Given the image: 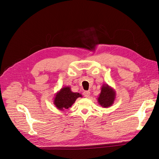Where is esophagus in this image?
I'll use <instances>...</instances> for the list:
<instances>
[{
  "instance_id": "esophagus-1",
  "label": "esophagus",
  "mask_w": 159,
  "mask_h": 159,
  "mask_svg": "<svg viewBox=\"0 0 159 159\" xmlns=\"http://www.w3.org/2000/svg\"><path fill=\"white\" fill-rule=\"evenodd\" d=\"M84 97H85V98H89V95H90V91H85L84 92Z\"/></svg>"
}]
</instances>
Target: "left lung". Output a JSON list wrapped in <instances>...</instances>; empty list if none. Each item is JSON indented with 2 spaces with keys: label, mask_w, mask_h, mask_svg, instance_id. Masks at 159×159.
Returning <instances> with one entry per match:
<instances>
[{
  "label": "left lung",
  "mask_w": 159,
  "mask_h": 159,
  "mask_svg": "<svg viewBox=\"0 0 159 159\" xmlns=\"http://www.w3.org/2000/svg\"><path fill=\"white\" fill-rule=\"evenodd\" d=\"M116 93L113 88L108 84H103L101 89V93L98 98V102L101 106L104 108H108L113 104Z\"/></svg>",
  "instance_id": "1"
}]
</instances>
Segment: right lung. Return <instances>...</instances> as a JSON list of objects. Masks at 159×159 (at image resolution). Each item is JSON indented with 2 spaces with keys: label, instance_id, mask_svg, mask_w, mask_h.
I'll return each instance as SVG.
<instances>
[{
  "label": "right lung",
  "instance_id": "obj_1",
  "mask_svg": "<svg viewBox=\"0 0 159 159\" xmlns=\"http://www.w3.org/2000/svg\"><path fill=\"white\" fill-rule=\"evenodd\" d=\"M78 98H82V95L73 92L70 87L65 86L56 93L53 103L57 109L64 111L71 107Z\"/></svg>",
  "mask_w": 159,
  "mask_h": 159
}]
</instances>
